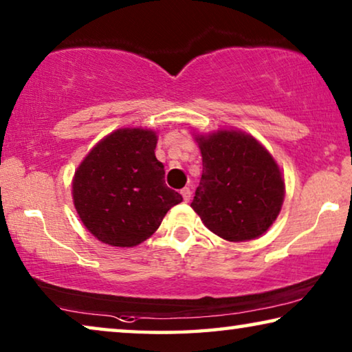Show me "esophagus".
Returning a JSON list of instances; mask_svg holds the SVG:
<instances>
[{
	"label": "esophagus",
	"mask_w": 352,
	"mask_h": 352,
	"mask_svg": "<svg viewBox=\"0 0 352 352\" xmlns=\"http://www.w3.org/2000/svg\"><path fill=\"white\" fill-rule=\"evenodd\" d=\"M180 192H182V196H183V201H185V202L190 201V199H191V190H190V188H183Z\"/></svg>",
	"instance_id": "34e87169"
}]
</instances>
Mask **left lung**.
I'll return each mask as SVG.
<instances>
[{
	"instance_id": "left-lung-1",
	"label": "left lung",
	"mask_w": 352,
	"mask_h": 352,
	"mask_svg": "<svg viewBox=\"0 0 352 352\" xmlns=\"http://www.w3.org/2000/svg\"><path fill=\"white\" fill-rule=\"evenodd\" d=\"M202 177L191 207L202 223L229 242L259 237L281 210L285 180L258 140L237 131L197 138Z\"/></svg>"
}]
</instances>
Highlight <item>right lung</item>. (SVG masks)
Segmentation results:
<instances>
[{
	"label": "right lung",
	"instance_id": "right-lung-1",
	"mask_svg": "<svg viewBox=\"0 0 352 352\" xmlns=\"http://www.w3.org/2000/svg\"><path fill=\"white\" fill-rule=\"evenodd\" d=\"M156 134L118 129L102 139L76 172L72 197L82 223L102 243L135 246L150 237L183 197L164 180Z\"/></svg>",
	"mask_w": 352,
	"mask_h": 352
}]
</instances>
